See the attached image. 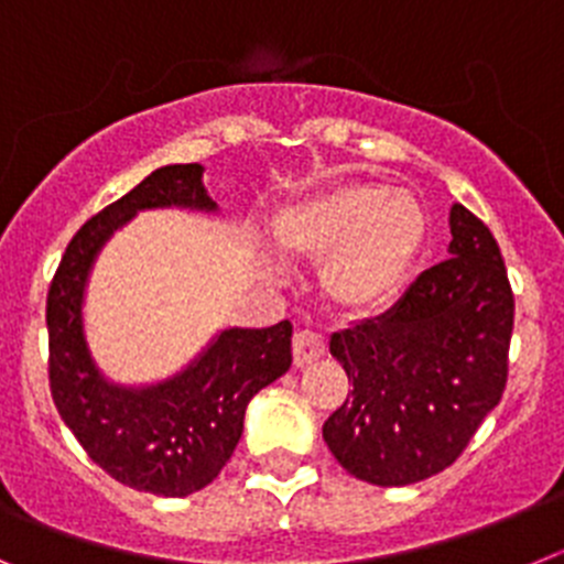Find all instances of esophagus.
Returning a JSON list of instances; mask_svg holds the SVG:
<instances>
[{"instance_id": "34e87169", "label": "esophagus", "mask_w": 564, "mask_h": 564, "mask_svg": "<svg viewBox=\"0 0 564 564\" xmlns=\"http://www.w3.org/2000/svg\"><path fill=\"white\" fill-rule=\"evenodd\" d=\"M326 354V339L319 337L317 332L312 328H301V332H294L292 337V357L297 368H306L312 365L314 359H319Z\"/></svg>"}]
</instances>
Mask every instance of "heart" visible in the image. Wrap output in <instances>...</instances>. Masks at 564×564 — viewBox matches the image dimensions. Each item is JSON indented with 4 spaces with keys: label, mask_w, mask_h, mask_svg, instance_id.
<instances>
[{
    "label": "heart",
    "mask_w": 564,
    "mask_h": 564,
    "mask_svg": "<svg viewBox=\"0 0 564 564\" xmlns=\"http://www.w3.org/2000/svg\"><path fill=\"white\" fill-rule=\"evenodd\" d=\"M270 238L283 256L319 258L317 283L328 306L370 317L402 297L427 238V216L408 191L337 182L278 207Z\"/></svg>",
    "instance_id": "heart-1"
}]
</instances>
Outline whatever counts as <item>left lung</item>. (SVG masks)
Segmentation results:
<instances>
[{
	"instance_id": "left-lung-1",
	"label": "left lung",
	"mask_w": 564,
	"mask_h": 564,
	"mask_svg": "<svg viewBox=\"0 0 564 564\" xmlns=\"http://www.w3.org/2000/svg\"><path fill=\"white\" fill-rule=\"evenodd\" d=\"M449 258L377 319L332 334L351 399L323 424L334 458L373 486H410L455 464L509 373L514 294L489 227L449 210Z\"/></svg>"
}]
</instances>
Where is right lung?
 Segmentation results:
<instances>
[{
    "instance_id": "right-lung-1",
    "label": "right lung",
    "mask_w": 564,
    "mask_h": 564,
    "mask_svg": "<svg viewBox=\"0 0 564 564\" xmlns=\"http://www.w3.org/2000/svg\"><path fill=\"white\" fill-rule=\"evenodd\" d=\"M199 162L162 165L134 191L86 221L47 294L50 388L61 419L89 458L111 478L156 497L205 489L245 433L252 395L292 365V323L221 328L176 373L123 384L104 373L86 339L84 301L100 250L143 210H196L216 216Z\"/></svg>"
}]
</instances>
